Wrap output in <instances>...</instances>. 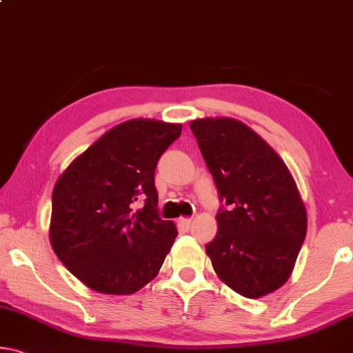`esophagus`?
Returning a JSON list of instances; mask_svg holds the SVG:
<instances>
[{
    "mask_svg": "<svg viewBox=\"0 0 353 353\" xmlns=\"http://www.w3.org/2000/svg\"><path fill=\"white\" fill-rule=\"evenodd\" d=\"M178 225L183 227V229H191L192 221L189 218H180V219H178Z\"/></svg>",
    "mask_w": 353,
    "mask_h": 353,
    "instance_id": "obj_1",
    "label": "esophagus"
}]
</instances>
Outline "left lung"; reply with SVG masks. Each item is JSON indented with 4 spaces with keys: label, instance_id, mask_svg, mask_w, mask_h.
I'll return each mask as SVG.
<instances>
[{
    "label": "left lung",
    "instance_id": "1",
    "mask_svg": "<svg viewBox=\"0 0 353 353\" xmlns=\"http://www.w3.org/2000/svg\"><path fill=\"white\" fill-rule=\"evenodd\" d=\"M189 126L229 207L216 214L218 232L205 246L216 274L246 298L278 290L294 271L307 230L294 176L245 123L216 117Z\"/></svg>",
    "mask_w": 353,
    "mask_h": 353
}]
</instances>
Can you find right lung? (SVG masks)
Wrapping results in <instances>:
<instances>
[{
	"label": "right lung",
	"instance_id": "obj_1",
	"mask_svg": "<svg viewBox=\"0 0 353 353\" xmlns=\"http://www.w3.org/2000/svg\"><path fill=\"white\" fill-rule=\"evenodd\" d=\"M180 134L178 123L124 121L59 175L50 243L64 267L90 289L131 295L159 273L178 230L158 214L154 170Z\"/></svg>",
	"mask_w": 353,
	"mask_h": 353
}]
</instances>
